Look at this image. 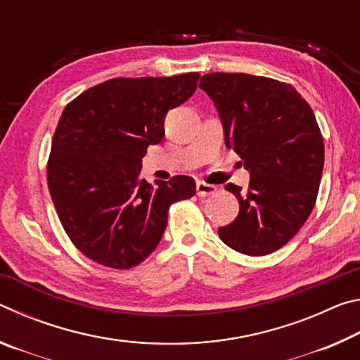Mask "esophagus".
<instances>
[{
    "mask_svg": "<svg viewBox=\"0 0 360 360\" xmlns=\"http://www.w3.org/2000/svg\"><path fill=\"white\" fill-rule=\"evenodd\" d=\"M216 186L208 184L205 181H198L197 182V195L198 197H208V195H214L216 193Z\"/></svg>",
    "mask_w": 360,
    "mask_h": 360,
    "instance_id": "1",
    "label": "esophagus"
}]
</instances>
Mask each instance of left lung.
I'll list each match as a JSON object with an SVG mask.
<instances>
[{"mask_svg": "<svg viewBox=\"0 0 360 360\" xmlns=\"http://www.w3.org/2000/svg\"><path fill=\"white\" fill-rule=\"evenodd\" d=\"M200 89L214 101L225 144L251 174L246 192L225 186L240 212L219 236L241 254L275 252L297 235L318 198L324 139L313 109L290 84L264 76L210 72Z\"/></svg>", "mask_w": 360, "mask_h": 360, "instance_id": "8db88e82", "label": "left lung"}]
</instances>
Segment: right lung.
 Returning <instances> with one entry per match:
<instances>
[{
	"label": "right lung",
	"instance_id": "obj_1",
	"mask_svg": "<svg viewBox=\"0 0 360 360\" xmlns=\"http://www.w3.org/2000/svg\"><path fill=\"white\" fill-rule=\"evenodd\" d=\"M198 77L109 79L63 109L47 186L66 235L85 257L115 270L139 265L160 243L169 206L195 195L191 176L149 184L141 158L162 141L167 112L191 98Z\"/></svg>",
	"mask_w": 360,
	"mask_h": 360
}]
</instances>
